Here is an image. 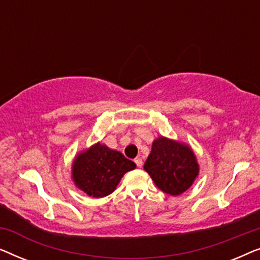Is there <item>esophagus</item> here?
I'll list each match as a JSON object with an SVG mask.
<instances>
[{
  "label": "esophagus",
  "instance_id": "obj_1",
  "mask_svg": "<svg viewBox=\"0 0 260 260\" xmlns=\"http://www.w3.org/2000/svg\"><path fill=\"white\" fill-rule=\"evenodd\" d=\"M135 163H136V166L138 167V168H141V167L143 166V161H142L141 157H136V158H135Z\"/></svg>",
  "mask_w": 260,
  "mask_h": 260
}]
</instances>
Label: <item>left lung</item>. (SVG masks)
I'll return each instance as SVG.
<instances>
[{
    "label": "left lung",
    "instance_id": "obj_1",
    "mask_svg": "<svg viewBox=\"0 0 260 260\" xmlns=\"http://www.w3.org/2000/svg\"><path fill=\"white\" fill-rule=\"evenodd\" d=\"M144 170L159 189L177 197L193 184L199 175V165L187 144L161 136L152 143Z\"/></svg>",
    "mask_w": 260,
    "mask_h": 260
}]
</instances>
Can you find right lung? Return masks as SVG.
I'll list each match as a JSON object with an SVG mask.
<instances>
[{"label": "right lung", "mask_w": 260, "mask_h": 260, "mask_svg": "<svg viewBox=\"0 0 260 260\" xmlns=\"http://www.w3.org/2000/svg\"><path fill=\"white\" fill-rule=\"evenodd\" d=\"M136 168L122 152L97 143L80 152L72 165L76 186L93 198H104L118 186L123 175Z\"/></svg>", "instance_id": "add662e5"}]
</instances>
